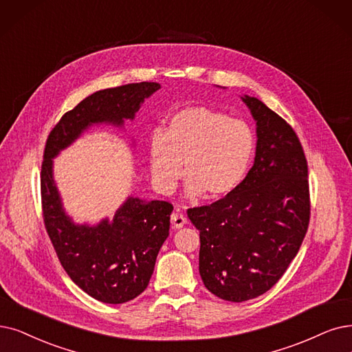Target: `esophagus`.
I'll return each instance as SVG.
<instances>
[{
  "label": "esophagus",
  "instance_id": "34e87169",
  "mask_svg": "<svg viewBox=\"0 0 352 352\" xmlns=\"http://www.w3.org/2000/svg\"><path fill=\"white\" fill-rule=\"evenodd\" d=\"M186 223V217L184 215V212H182V210L177 208L175 212L172 214V225H173V228L175 230H179V228H182L184 227V225Z\"/></svg>",
  "mask_w": 352,
  "mask_h": 352
}]
</instances>
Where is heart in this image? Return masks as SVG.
I'll list each match as a JSON object with an SVG mask.
<instances>
[{
  "label": "heart",
  "instance_id": "obj_1",
  "mask_svg": "<svg viewBox=\"0 0 352 352\" xmlns=\"http://www.w3.org/2000/svg\"><path fill=\"white\" fill-rule=\"evenodd\" d=\"M256 148L244 121L202 105L179 109L148 142V164L159 189L170 193L185 175L186 195L221 198L241 184Z\"/></svg>",
  "mask_w": 352,
  "mask_h": 352
}]
</instances>
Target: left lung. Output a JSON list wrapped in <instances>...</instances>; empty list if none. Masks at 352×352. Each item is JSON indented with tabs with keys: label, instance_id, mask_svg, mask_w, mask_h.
I'll list each match as a JSON object with an SVG mask.
<instances>
[{
	"label": "left lung",
	"instance_id": "1",
	"mask_svg": "<svg viewBox=\"0 0 352 352\" xmlns=\"http://www.w3.org/2000/svg\"><path fill=\"white\" fill-rule=\"evenodd\" d=\"M256 121V157L245 179L208 206L188 209L199 231V274L228 302L270 290L296 257L307 231V163L290 125L254 96L243 95Z\"/></svg>",
	"mask_w": 352,
	"mask_h": 352
}]
</instances>
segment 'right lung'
I'll return each instance as SVG.
<instances>
[{
    "instance_id": "obj_1",
    "label": "right lung",
    "mask_w": 352,
    "mask_h": 352,
    "mask_svg": "<svg viewBox=\"0 0 352 352\" xmlns=\"http://www.w3.org/2000/svg\"><path fill=\"white\" fill-rule=\"evenodd\" d=\"M157 82L129 83L94 92L52 130L41 164V204L47 234L69 277L91 298L111 305L137 298L148 286L159 251L168 236L173 206L129 196L112 219L76 223L63 208L53 176V159L94 125L122 130Z\"/></svg>"
}]
</instances>
